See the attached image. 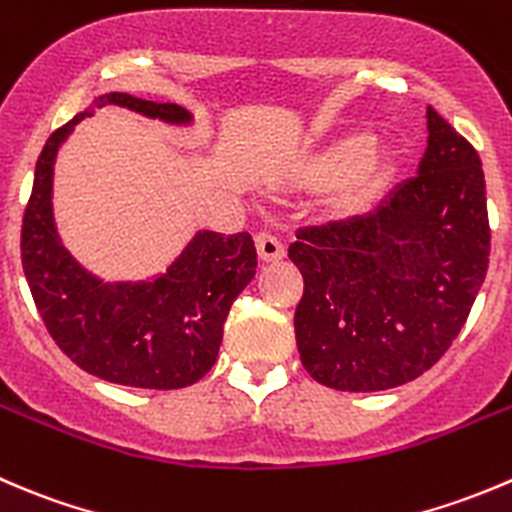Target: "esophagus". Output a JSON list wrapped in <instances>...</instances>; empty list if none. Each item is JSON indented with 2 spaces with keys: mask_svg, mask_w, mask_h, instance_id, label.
<instances>
[{
  "mask_svg": "<svg viewBox=\"0 0 512 512\" xmlns=\"http://www.w3.org/2000/svg\"><path fill=\"white\" fill-rule=\"evenodd\" d=\"M255 245H257V255H260L262 262L282 260V255H285V245H282L272 232H260V235L255 237Z\"/></svg>",
  "mask_w": 512,
  "mask_h": 512,
  "instance_id": "1",
  "label": "esophagus"
}]
</instances>
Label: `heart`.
<instances>
[{"label":"heart","mask_w":512,"mask_h":512,"mask_svg":"<svg viewBox=\"0 0 512 512\" xmlns=\"http://www.w3.org/2000/svg\"><path fill=\"white\" fill-rule=\"evenodd\" d=\"M393 152L375 140L345 137L325 147L302 165L300 177L307 187H330L327 207L335 215L365 210L393 175Z\"/></svg>","instance_id":"b5f03b06"}]
</instances>
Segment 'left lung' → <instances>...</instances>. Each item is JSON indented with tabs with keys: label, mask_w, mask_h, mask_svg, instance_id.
<instances>
[{
	"label": "left lung",
	"mask_w": 512,
	"mask_h": 512,
	"mask_svg": "<svg viewBox=\"0 0 512 512\" xmlns=\"http://www.w3.org/2000/svg\"><path fill=\"white\" fill-rule=\"evenodd\" d=\"M418 175L377 210L305 227L287 255L305 290L295 337L320 385L375 393L423 375L465 325L490 260L475 147L428 107Z\"/></svg>",
	"instance_id": "obj_1"
}]
</instances>
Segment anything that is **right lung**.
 <instances>
[{"mask_svg": "<svg viewBox=\"0 0 512 512\" xmlns=\"http://www.w3.org/2000/svg\"><path fill=\"white\" fill-rule=\"evenodd\" d=\"M172 124L190 122L180 104H157L124 92L97 99ZM79 112L54 130L34 170L22 220V267L59 350L114 385L147 390L187 388L215 365L230 307L250 285L257 250L250 232H197L165 275L147 282H102L72 260L52 217V172L59 145Z\"/></svg>", "mask_w": 512, "mask_h": 512, "instance_id": "right-lung-1", "label": "right lung"}]
</instances>
